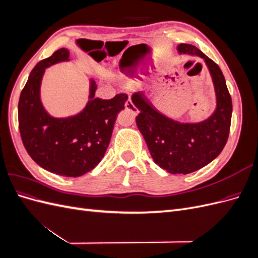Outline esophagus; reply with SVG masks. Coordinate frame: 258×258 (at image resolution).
Instances as JSON below:
<instances>
[{"label":"esophagus","mask_w":258,"mask_h":258,"mask_svg":"<svg viewBox=\"0 0 258 258\" xmlns=\"http://www.w3.org/2000/svg\"><path fill=\"white\" fill-rule=\"evenodd\" d=\"M124 107H126V110L131 111L132 113L136 114V115L139 113V110L134 105V103H132V101H131L130 99H128V100L126 101V103H124Z\"/></svg>","instance_id":"obj_1"}]
</instances>
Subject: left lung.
Listing matches in <instances>:
<instances>
[{
	"label": "left lung",
	"instance_id": "left-lung-1",
	"mask_svg": "<svg viewBox=\"0 0 258 258\" xmlns=\"http://www.w3.org/2000/svg\"><path fill=\"white\" fill-rule=\"evenodd\" d=\"M179 54L204 59L212 79L216 106L208 118L198 122H181L156 110L144 91L131 96L140 111L137 126L155 163L172 174H188L207 166L221 154L230 129L232 103L225 77L214 61L196 46L177 45Z\"/></svg>",
	"mask_w": 258,
	"mask_h": 258
}]
</instances>
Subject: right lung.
I'll use <instances>...</instances> for the list:
<instances>
[{"label": "right lung", "instance_id": "right-lung-1", "mask_svg": "<svg viewBox=\"0 0 258 258\" xmlns=\"http://www.w3.org/2000/svg\"><path fill=\"white\" fill-rule=\"evenodd\" d=\"M70 61V50L60 48L34 67L18 103L19 130L30 157L51 173L77 177L96 168L110 144L117 114L128 96L95 98L96 82L89 80V100L83 111L69 117H53L41 100L45 69Z\"/></svg>", "mask_w": 258, "mask_h": 258}]
</instances>
